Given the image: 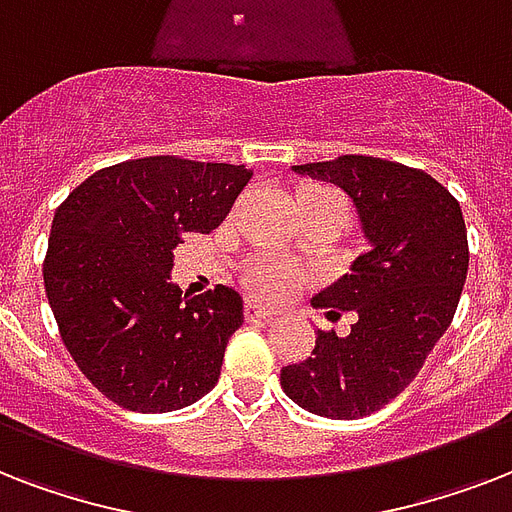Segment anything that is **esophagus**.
Wrapping results in <instances>:
<instances>
[{
	"label": "esophagus",
	"mask_w": 512,
	"mask_h": 512,
	"mask_svg": "<svg viewBox=\"0 0 512 512\" xmlns=\"http://www.w3.org/2000/svg\"><path fill=\"white\" fill-rule=\"evenodd\" d=\"M244 313H247L249 321H268L276 316V311L265 308V305H260L257 300H247V305H244Z\"/></svg>",
	"instance_id": "obj_1"
}]
</instances>
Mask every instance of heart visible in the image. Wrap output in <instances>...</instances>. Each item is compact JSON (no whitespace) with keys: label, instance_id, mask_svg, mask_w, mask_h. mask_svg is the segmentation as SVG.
<instances>
[{"label":"heart","instance_id":"obj_1","mask_svg":"<svg viewBox=\"0 0 512 512\" xmlns=\"http://www.w3.org/2000/svg\"><path fill=\"white\" fill-rule=\"evenodd\" d=\"M303 193H319V196H332V199H340V193L335 188H324V185H316V188H308ZM300 281V273L289 265L273 263V260H255V263L247 265L244 271V284H247L257 297H265V300H279V297L289 295L292 289L297 287Z\"/></svg>","mask_w":512,"mask_h":512}]
</instances>
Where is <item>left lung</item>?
Instances as JSON below:
<instances>
[{"instance_id": "1", "label": "left lung", "mask_w": 512, "mask_h": 512, "mask_svg": "<svg viewBox=\"0 0 512 512\" xmlns=\"http://www.w3.org/2000/svg\"><path fill=\"white\" fill-rule=\"evenodd\" d=\"M295 172L348 191L369 249L313 297L329 319L353 311L350 335L319 329L311 356L281 369V388L308 412L356 420L393 401L452 324L468 276V231L460 201L406 164L345 154Z\"/></svg>"}]
</instances>
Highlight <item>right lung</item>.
I'll list each match as a JSON object with an SVG mask.
<instances>
[{"label": "right lung", "instance_id": "right-lung-1", "mask_svg": "<svg viewBox=\"0 0 512 512\" xmlns=\"http://www.w3.org/2000/svg\"><path fill=\"white\" fill-rule=\"evenodd\" d=\"M244 164L143 156L90 175L52 217L44 289L82 374L130 412H172L215 388L244 321L236 289L185 297L170 281L185 233L223 223Z\"/></svg>", "mask_w": 512, "mask_h": 512}]
</instances>
